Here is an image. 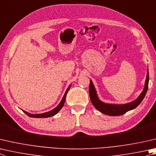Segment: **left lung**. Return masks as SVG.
I'll return each mask as SVG.
<instances>
[{"instance_id": "left-lung-1", "label": "left lung", "mask_w": 156, "mask_h": 156, "mask_svg": "<svg viewBox=\"0 0 156 156\" xmlns=\"http://www.w3.org/2000/svg\"><path fill=\"white\" fill-rule=\"evenodd\" d=\"M149 70L147 69L145 87H144L142 93H140V95L138 96V98L136 99L135 100L125 104H111L102 102L99 99L97 95V92H96V90L95 89V87L93 85L91 80H90L89 96L90 101H91L93 105L95 107V108L98 110L100 112L104 113V114L110 116H119L123 115L127 111H129V110L134 109L143 101L147 93V89H148L149 80Z\"/></svg>"}]
</instances>
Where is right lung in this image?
<instances>
[{"label":"right lung","mask_w":156,"mask_h":156,"mask_svg":"<svg viewBox=\"0 0 156 156\" xmlns=\"http://www.w3.org/2000/svg\"><path fill=\"white\" fill-rule=\"evenodd\" d=\"M70 87H71V85H69L68 87V88L67 89L66 91V93H65L63 97V98H62L61 102L59 103L58 105L56 108H55L53 110H50V111L47 112H44V113H41V114H30V113L24 111V110H23V112L25 113V114H27L28 116H29V117H33V118H47V117H52V116L55 115L56 113H57L59 110H60L62 108H63L65 101H66V95H67V92H68V90H69Z\"/></svg>","instance_id":"obj_1"}]
</instances>
